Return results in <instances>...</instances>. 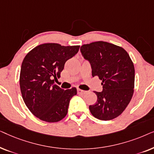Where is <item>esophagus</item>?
<instances>
[{
    "label": "esophagus",
    "instance_id": "34e87169",
    "mask_svg": "<svg viewBox=\"0 0 154 154\" xmlns=\"http://www.w3.org/2000/svg\"><path fill=\"white\" fill-rule=\"evenodd\" d=\"M85 92H86V91H84V90L78 89V94H85Z\"/></svg>",
    "mask_w": 154,
    "mask_h": 154
}]
</instances>
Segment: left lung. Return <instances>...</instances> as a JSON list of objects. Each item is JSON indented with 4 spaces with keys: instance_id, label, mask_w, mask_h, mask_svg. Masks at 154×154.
<instances>
[{
    "instance_id": "left-lung-1",
    "label": "left lung",
    "mask_w": 154,
    "mask_h": 154,
    "mask_svg": "<svg viewBox=\"0 0 154 154\" xmlns=\"http://www.w3.org/2000/svg\"><path fill=\"white\" fill-rule=\"evenodd\" d=\"M89 61L92 76L102 81L103 91L94 92L97 100L89 109L94 117L109 121L123 112L134 93V67L126 50L105 41L92 42L81 47Z\"/></svg>"
}]
</instances>
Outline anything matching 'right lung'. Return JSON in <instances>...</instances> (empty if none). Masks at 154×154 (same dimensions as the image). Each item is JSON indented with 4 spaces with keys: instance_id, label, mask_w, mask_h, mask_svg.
<instances>
[{
    "instance_id": "1",
    "label": "right lung",
    "mask_w": 154,
    "mask_h": 154,
    "mask_svg": "<svg viewBox=\"0 0 154 154\" xmlns=\"http://www.w3.org/2000/svg\"><path fill=\"white\" fill-rule=\"evenodd\" d=\"M79 48L80 45L43 43L25 56L20 71L21 93L27 108L41 121L55 123L66 116L69 102L77 90L72 88L64 90L54 81L60 77L65 62Z\"/></svg>"
}]
</instances>
